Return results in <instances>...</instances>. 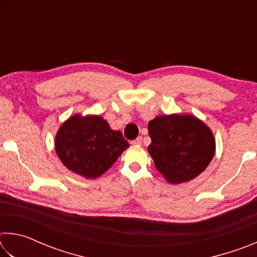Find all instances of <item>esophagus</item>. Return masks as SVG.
Instances as JSON below:
<instances>
[{"instance_id":"1","label":"esophagus","mask_w":257,"mask_h":257,"mask_svg":"<svg viewBox=\"0 0 257 257\" xmlns=\"http://www.w3.org/2000/svg\"><path fill=\"white\" fill-rule=\"evenodd\" d=\"M142 143H143V137L139 136V137H137L136 139H135V141L132 142V144L133 145H142Z\"/></svg>"}]
</instances>
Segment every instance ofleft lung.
Segmentation results:
<instances>
[{"instance_id": "left-lung-1", "label": "left lung", "mask_w": 257, "mask_h": 257, "mask_svg": "<svg viewBox=\"0 0 257 257\" xmlns=\"http://www.w3.org/2000/svg\"><path fill=\"white\" fill-rule=\"evenodd\" d=\"M149 153L155 168L170 184H182L201 175L215 153L210 127L195 115H158L149 122Z\"/></svg>"}]
</instances>
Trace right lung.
Listing matches in <instances>:
<instances>
[{"label": "right lung", "instance_id": "add662e5", "mask_svg": "<svg viewBox=\"0 0 257 257\" xmlns=\"http://www.w3.org/2000/svg\"><path fill=\"white\" fill-rule=\"evenodd\" d=\"M54 147L68 170L95 179L114 164L129 144L101 115L75 114L60 125Z\"/></svg>", "mask_w": 257, "mask_h": 257}]
</instances>
